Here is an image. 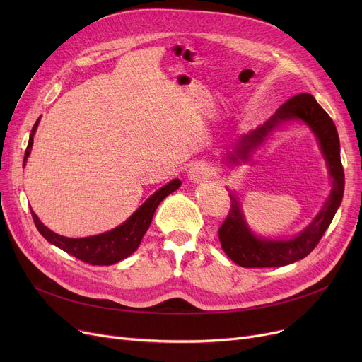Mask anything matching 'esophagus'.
<instances>
[{"label":"esophagus","mask_w":362,"mask_h":362,"mask_svg":"<svg viewBox=\"0 0 362 362\" xmlns=\"http://www.w3.org/2000/svg\"><path fill=\"white\" fill-rule=\"evenodd\" d=\"M210 176V167L204 163L194 164L187 171V177L192 183H199Z\"/></svg>","instance_id":"obj_1"}]
</instances>
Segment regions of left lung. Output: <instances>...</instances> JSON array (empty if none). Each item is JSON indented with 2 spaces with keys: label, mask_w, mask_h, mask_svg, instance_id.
I'll return each instance as SVG.
<instances>
[{
  "label": "left lung",
  "mask_w": 362,
  "mask_h": 362,
  "mask_svg": "<svg viewBox=\"0 0 362 362\" xmlns=\"http://www.w3.org/2000/svg\"><path fill=\"white\" fill-rule=\"evenodd\" d=\"M296 120L305 123L318 139L321 154L329 167L332 192L307 229H303L299 235L288 240H273L255 236L243 218L240 202L233 194H230V211L220 226L218 239L226 255L240 267H281V265H288L305 258L327 230L341 198H344L345 173L340 161L337 130L329 114L320 107L311 93L295 95L264 124L251 130L248 135H243L236 144L233 154L232 152L229 154V161L233 164H238L239 160L246 161L251 152L261 145L270 132L281 123Z\"/></svg>",
  "instance_id": "1"
}]
</instances>
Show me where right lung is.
I'll return each mask as SVG.
<instances>
[{
  "mask_svg": "<svg viewBox=\"0 0 362 362\" xmlns=\"http://www.w3.org/2000/svg\"><path fill=\"white\" fill-rule=\"evenodd\" d=\"M37 123H40V119L36 120V123L32 127L29 144L25 152L23 165L26 164V160L30 154V149L33 145V135L36 132ZM180 185L182 182L179 179H173L165 186L160 187L156 194H152L123 224L117 226L116 229L97 236L81 239L66 238L49 230L33 211L32 218L35 221L36 229L40 230V233L49 243L55 245L57 248H60L67 254L79 258L81 261L88 262L90 265H111L127 258L130 254L138 250V246L152 221V216H154L157 206L165 197H168L171 192H175L176 189H179Z\"/></svg>",
  "mask_w": 362,
  "mask_h": 362,
  "instance_id": "add662e5",
  "label": "right lung"
}]
</instances>
